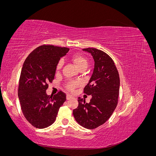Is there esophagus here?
<instances>
[{"instance_id":"esophagus-1","label":"esophagus","mask_w":156,"mask_h":156,"mask_svg":"<svg viewBox=\"0 0 156 156\" xmlns=\"http://www.w3.org/2000/svg\"><path fill=\"white\" fill-rule=\"evenodd\" d=\"M72 98H73V97L72 96L69 95V94H67V96H66V99H67L68 100H70V99H72Z\"/></svg>"}]
</instances>
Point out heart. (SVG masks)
<instances>
[{"instance_id":"b5f03b06","label":"heart","mask_w":156,"mask_h":156,"mask_svg":"<svg viewBox=\"0 0 156 156\" xmlns=\"http://www.w3.org/2000/svg\"><path fill=\"white\" fill-rule=\"evenodd\" d=\"M71 60L72 62L75 64V66L80 69V70H84L86 69L88 66V60L85 56L81 54V53H76L74 54L72 57ZM64 65V60L60 59L56 64V70L59 71L62 68ZM81 85V83L78 81H69L67 83L66 87L67 88L69 91H74L75 88H77Z\"/></svg>"}]
</instances>
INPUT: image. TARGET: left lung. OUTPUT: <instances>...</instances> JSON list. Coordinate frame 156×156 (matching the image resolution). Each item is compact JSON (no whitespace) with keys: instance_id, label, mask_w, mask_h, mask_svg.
Returning <instances> with one entry per match:
<instances>
[{"instance_id":"left-lung-1","label":"left lung","mask_w":156,"mask_h":156,"mask_svg":"<svg viewBox=\"0 0 156 156\" xmlns=\"http://www.w3.org/2000/svg\"><path fill=\"white\" fill-rule=\"evenodd\" d=\"M95 62L94 72L83 92L92 98L89 103L79 98V105L73 111L75 120L87 129H93L105 123L119 102L120 77L114 61L104 51L83 49Z\"/></svg>"}]
</instances>
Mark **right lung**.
Wrapping results in <instances>:
<instances>
[{"mask_svg": "<svg viewBox=\"0 0 156 156\" xmlns=\"http://www.w3.org/2000/svg\"><path fill=\"white\" fill-rule=\"evenodd\" d=\"M69 50L42 45L32 51L23 63L18 97L25 119L36 128H45L53 124L60 107L66 100V94L62 91L50 96L46 90L55 79L56 64Z\"/></svg>", "mask_w": 156, "mask_h": 156, "instance_id": "1", "label": "right lung"}]
</instances>
